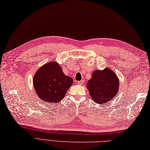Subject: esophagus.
I'll return each mask as SVG.
<instances>
[{"instance_id":"1","label":"esophagus","mask_w":150,"mask_h":150,"mask_svg":"<svg viewBox=\"0 0 150 150\" xmlns=\"http://www.w3.org/2000/svg\"><path fill=\"white\" fill-rule=\"evenodd\" d=\"M84 80H81V81H78V84H79V85L83 84L84 83Z\"/></svg>"}]
</instances>
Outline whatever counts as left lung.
Instances as JSON below:
<instances>
[{
    "label": "left lung",
    "instance_id": "1",
    "mask_svg": "<svg viewBox=\"0 0 150 150\" xmlns=\"http://www.w3.org/2000/svg\"><path fill=\"white\" fill-rule=\"evenodd\" d=\"M119 83V79L115 72L106 68L93 72L91 79L87 83V88L94 101L103 104L116 96Z\"/></svg>",
    "mask_w": 150,
    "mask_h": 150
}]
</instances>
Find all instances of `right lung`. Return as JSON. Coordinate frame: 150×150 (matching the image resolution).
Masks as SVG:
<instances>
[{
    "label": "right lung",
    "mask_w": 150,
    "mask_h": 150,
    "mask_svg": "<svg viewBox=\"0 0 150 150\" xmlns=\"http://www.w3.org/2000/svg\"><path fill=\"white\" fill-rule=\"evenodd\" d=\"M34 87L38 96L47 103H57L64 98L73 81L66 76L56 62L42 66L34 77Z\"/></svg>",
    "instance_id": "obj_1"
}]
</instances>
